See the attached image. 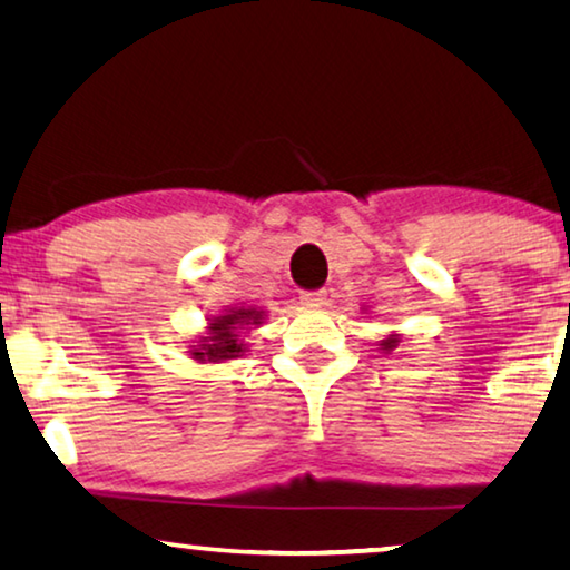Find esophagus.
I'll use <instances>...</instances> for the list:
<instances>
[{
  "label": "esophagus",
  "instance_id": "esophagus-1",
  "mask_svg": "<svg viewBox=\"0 0 570 570\" xmlns=\"http://www.w3.org/2000/svg\"><path fill=\"white\" fill-rule=\"evenodd\" d=\"M299 299H302V304H307V307H322L327 299V294L322 292V288H317V292H302Z\"/></svg>",
  "mask_w": 570,
  "mask_h": 570
}]
</instances>
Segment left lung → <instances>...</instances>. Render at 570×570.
Instances as JSON below:
<instances>
[{"instance_id": "1", "label": "left lung", "mask_w": 570, "mask_h": 570, "mask_svg": "<svg viewBox=\"0 0 570 570\" xmlns=\"http://www.w3.org/2000/svg\"><path fill=\"white\" fill-rule=\"evenodd\" d=\"M399 340H402V337H399L396 333H394V335H389V337H384V340H381V351H384V353L394 351V347L399 345Z\"/></svg>"}]
</instances>
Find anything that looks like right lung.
Segmentation results:
<instances>
[{
	"instance_id": "obj_1",
	"label": "right lung",
	"mask_w": 570,
	"mask_h": 570,
	"mask_svg": "<svg viewBox=\"0 0 570 570\" xmlns=\"http://www.w3.org/2000/svg\"><path fill=\"white\" fill-rule=\"evenodd\" d=\"M263 320H266V312L256 307L225 309L207 322V333L197 340V345H189V355L199 363H225L240 358L248 351L243 343V333H248L253 325H263Z\"/></svg>"
}]
</instances>
